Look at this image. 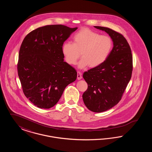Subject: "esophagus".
I'll list each match as a JSON object with an SVG mask.
<instances>
[{
    "label": "esophagus",
    "mask_w": 152,
    "mask_h": 152,
    "mask_svg": "<svg viewBox=\"0 0 152 152\" xmlns=\"http://www.w3.org/2000/svg\"><path fill=\"white\" fill-rule=\"evenodd\" d=\"M77 79L78 80H81L82 79V74H81V73L80 72H77Z\"/></svg>",
    "instance_id": "1"
}]
</instances>
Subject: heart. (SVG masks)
<instances>
[{
  "instance_id": "1",
  "label": "heart",
  "mask_w": 152,
  "mask_h": 152,
  "mask_svg": "<svg viewBox=\"0 0 152 152\" xmlns=\"http://www.w3.org/2000/svg\"><path fill=\"white\" fill-rule=\"evenodd\" d=\"M112 47V40L107 35H100L87 28L80 29L73 36V43L66 42L61 51L65 61L69 65H76L81 57L79 67L88 66L96 68L101 65L108 57Z\"/></svg>"
}]
</instances>
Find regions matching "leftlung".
Masks as SVG:
<instances>
[{
	"instance_id": "left-lung-1",
	"label": "left lung",
	"mask_w": 152,
	"mask_h": 152,
	"mask_svg": "<svg viewBox=\"0 0 152 152\" xmlns=\"http://www.w3.org/2000/svg\"><path fill=\"white\" fill-rule=\"evenodd\" d=\"M94 27L105 31L113 42V48L104 63L83 74L88 84L83 94L84 102L89 110L99 113L121 100L132 77L133 58L129 44L122 34L107 27Z\"/></svg>"
}]
</instances>
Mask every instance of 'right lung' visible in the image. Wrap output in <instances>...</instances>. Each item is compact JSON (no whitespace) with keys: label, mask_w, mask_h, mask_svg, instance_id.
I'll return each mask as SVG.
<instances>
[{"label":"right lung","mask_w":152,"mask_h":152,"mask_svg":"<svg viewBox=\"0 0 152 152\" xmlns=\"http://www.w3.org/2000/svg\"><path fill=\"white\" fill-rule=\"evenodd\" d=\"M77 29L48 25L24 37L19 53L18 73L24 94L37 107H53L65 87L76 79L77 72L64 61L61 48Z\"/></svg>","instance_id":"obj_1"}]
</instances>
